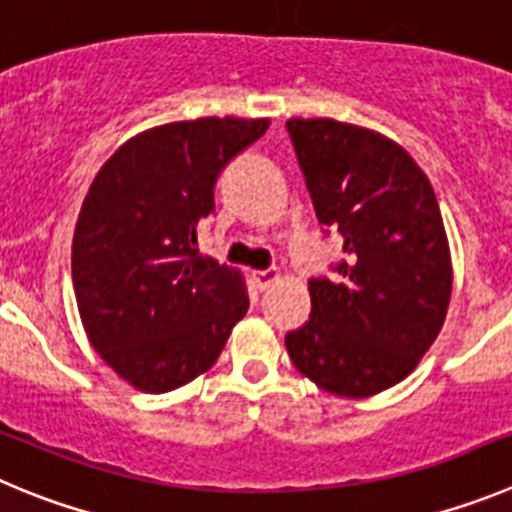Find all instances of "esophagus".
Segmentation results:
<instances>
[{
  "label": "esophagus",
  "instance_id": "1",
  "mask_svg": "<svg viewBox=\"0 0 512 512\" xmlns=\"http://www.w3.org/2000/svg\"><path fill=\"white\" fill-rule=\"evenodd\" d=\"M252 278H255L257 288L265 290V288H270L273 283H278L280 273L278 270H255V273H252Z\"/></svg>",
  "mask_w": 512,
  "mask_h": 512
}]
</instances>
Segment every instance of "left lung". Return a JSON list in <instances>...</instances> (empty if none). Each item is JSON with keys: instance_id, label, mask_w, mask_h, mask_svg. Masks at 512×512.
<instances>
[{"instance_id": "8db88e82", "label": "left lung", "mask_w": 512, "mask_h": 512, "mask_svg": "<svg viewBox=\"0 0 512 512\" xmlns=\"http://www.w3.org/2000/svg\"><path fill=\"white\" fill-rule=\"evenodd\" d=\"M324 227L342 234V278L308 280L311 316L285 334L296 370L342 398H370L411 375L439 336L451 252L426 173L390 137L336 119H288Z\"/></svg>"}]
</instances>
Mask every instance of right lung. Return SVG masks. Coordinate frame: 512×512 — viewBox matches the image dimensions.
<instances>
[{
  "mask_svg": "<svg viewBox=\"0 0 512 512\" xmlns=\"http://www.w3.org/2000/svg\"><path fill=\"white\" fill-rule=\"evenodd\" d=\"M270 119L201 117L130 137L101 165L73 232L71 273L91 347L132 388L170 393L211 370L247 313L245 275L199 255L224 165Z\"/></svg>",
  "mask_w": 512,
  "mask_h": 512,
  "instance_id": "add662e5",
  "label": "right lung"
}]
</instances>
